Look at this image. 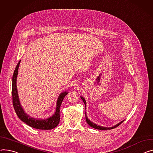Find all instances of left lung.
<instances>
[{
    "mask_svg": "<svg viewBox=\"0 0 153 153\" xmlns=\"http://www.w3.org/2000/svg\"><path fill=\"white\" fill-rule=\"evenodd\" d=\"M80 98H81V99L82 100V101H84V104H85V106L86 107V104H86V101H85V99H84V98H83L82 96H80ZM85 116L86 121H87V123L88 124V125H90V126L91 128H93L96 129H100V130H107V129H112L115 128H117V126H118L120 124H121L124 121V120H123V121H121L120 123H119L118 124H116L115 126H112V127H111V128H105V127H102V126H98V125H97V124L93 123V122H91L90 120L88 119V118H87V115H86V113H85Z\"/></svg>",
    "mask_w": 153,
    "mask_h": 153,
    "instance_id": "8db88e82",
    "label": "left lung"
}]
</instances>
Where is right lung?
<instances>
[{"mask_svg": "<svg viewBox=\"0 0 153 153\" xmlns=\"http://www.w3.org/2000/svg\"><path fill=\"white\" fill-rule=\"evenodd\" d=\"M21 60L18 62L15 69L14 71L12 79V98H13V105L15 108V112L19 117V118L29 126L35 128L37 129L42 130H50L56 127L60 122V109L62 102L65 98V96L68 94L67 91L62 93L58 98L57 101V107L55 114L51 117L45 119H37L34 118L25 113L24 109L22 108L18 93L17 86H16V79L18 73V68L19 66Z\"/></svg>", "mask_w": 153, "mask_h": 153, "instance_id": "right-lung-1", "label": "right lung"}]
</instances>
